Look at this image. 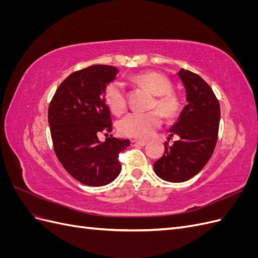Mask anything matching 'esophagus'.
<instances>
[{"mask_svg":"<svg viewBox=\"0 0 258 258\" xmlns=\"http://www.w3.org/2000/svg\"><path fill=\"white\" fill-rule=\"evenodd\" d=\"M147 144L146 141H143V140H132L131 145L132 146H145Z\"/></svg>","mask_w":258,"mask_h":258,"instance_id":"obj_1","label":"esophagus"}]
</instances>
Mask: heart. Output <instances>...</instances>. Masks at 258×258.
Segmentation results:
<instances>
[{
	"instance_id": "obj_1",
	"label": "heart",
	"mask_w": 258,
	"mask_h": 258,
	"mask_svg": "<svg viewBox=\"0 0 258 258\" xmlns=\"http://www.w3.org/2000/svg\"><path fill=\"white\" fill-rule=\"evenodd\" d=\"M135 83L150 90L155 95L153 107L159 111L148 113H130L118 123L122 136L137 139H147L161 124V114L168 119H173L182 111V101L172 90V83L163 74L146 71L132 77ZM105 101L114 114H122L127 107V96L119 82H113L105 89Z\"/></svg>"
}]
</instances>
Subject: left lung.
<instances>
[{
  "label": "left lung",
  "mask_w": 258,
  "mask_h": 258,
  "mask_svg": "<svg viewBox=\"0 0 258 258\" xmlns=\"http://www.w3.org/2000/svg\"><path fill=\"white\" fill-rule=\"evenodd\" d=\"M178 76L188 102L170 129V137L178 140L173 145L166 142L162 157L154 162L155 173L172 183L188 181L207 165L217 142L221 116L220 102L208 83L185 69Z\"/></svg>",
  "instance_id": "obj_1"
}]
</instances>
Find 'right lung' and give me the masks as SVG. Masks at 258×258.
Listing matches in <instances>:
<instances>
[{
	"mask_svg": "<svg viewBox=\"0 0 258 258\" xmlns=\"http://www.w3.org/2000/svg\"><path fill=\"white\" fill-rule=\"evenodd\" d=\"M118 70L112 66H90L70 74L60 84L48 107L53 150L61 165L75 179L87 186H103L118 176L119 153L129 140L112 135L103 143L98 136L112 131L106 86Z\"/></svg>",
	"mask_w": 258,
	"mask_h": 258,
	"instance_id": "add662e5",
	"label": "right lung"
}]
</instances>
